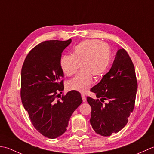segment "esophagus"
Segmentation results:
<instances>
[{
    "label": "esophagus",
    "mask_w": 154,
    "mask_h": 154,
    "mask_svg": "<svg viewBox=\"0 0 154 154\" xmlns=\"http://www.w3.org/2000/svg\"><path fill=\"white\" fill-rule=\"evenodd\" d=\"M82 98L83 102H85L86 101V97L85 96L84 94H82Z\"/></svg>",
    "instance_id": "34e87169"
}]
</instances>
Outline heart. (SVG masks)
Segmentation results:
<instances>
[{"instance_id":"heart-1","label":"heart","mask_w":154,"mask_h":154,"mask_svg":"<svg viewBox=\"0 0 154 154\" xmlns=\"http://www.w3.org/2000/svg\"><path fill=\"white\" fill-rule=\"evenodd\" d=\"M110 57V48L105 42L84 40L78 44L70 55H64L60 59V67L67 76H71L80 67L81 72L68 82V89L87 92L92 83V77L98 78L107 70Z\"/></svg>"}]
</instances>
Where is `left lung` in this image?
I'll return each mask as SVG.
<instances>
[{
	"mask_svg": "<svg viewBox=\"0 0 154 154\" xmlns=\"http://www.w3.org/2000/svg\"><path fill=\"white\" fill-rule=\"evenodd\" d=\"M137 90L133 62L124 48L118 50L110 70L90 90L98 99L87 97L92 108L90 124L96 133L109 136L123 129L134 110ZM104 100L108 102L103 103Z\"/></svg>",
	"mask_w": 154,
	"mask_h": 154,
	"instance_id": "obj_1",
	"label": "left lung"
}]
</instances>
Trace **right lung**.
Wrapping results in <instances>:
<instances>
[{"label": "right lung", "mask_w": 154, "mask_h": 154, "mask_svg": "<svg viewBox=\"0 0 154 154\" xmlns=\"http://www.w3.org/2000/svg\"><path fill=\"white\" fill-rule=\"evenodd\" d=\"M71 42L53 40L40 43L27 55L21 70L22 103L34 127L51 139L66 131L72 114L82 102L77 91L71 90L62 98L59 94L64 90L60 59Z\"/></svg>", "instance_id": "add662e5"}]
</instances>
